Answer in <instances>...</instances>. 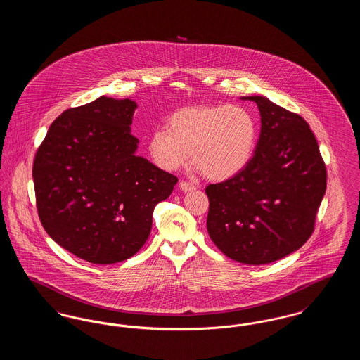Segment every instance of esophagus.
Wrapping results in <instances>:
<instances>
[{
	"instance_id": "obj_1",
	"label": "esophagus",
	"mask_w": 360,
	"mask_h": 360,
	"mask_svg": "<svg viewBox=\"0 0 360 360\" xmlns=\"http://www.w3.org/2000/svg\"><path fill=\"white\" fill-rule=\"evenodd\" d=\"M179 188H181L184 193H188V191H191V190H195V186L191 185V184H188V182L182 181V182H179Z\"/></svg>"
}]
</instances>
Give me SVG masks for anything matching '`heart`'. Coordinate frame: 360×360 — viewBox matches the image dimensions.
<instances>
[{"mask_svg":"<svg viewBox=\"0 0 360 360\" xmlns=\"http://www.w3.org/2000/svg\"><path fill=\"white\" fill-rule=\"evenodd\" d=\"M257 117L244 106L202 103L176 109L146 146L155 166L175 172L193 163L207 179L223 182L244 172L257 151Z\"/></svg>","mask_w":360,"mask_h":360,"instance_id":"heart-1","label":"heart"}]
</instances>
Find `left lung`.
I'll return each instance as SVG.
<instances>
[{"instance_id":"1","label":"left lung","mask_w":360,"mask_h":360,"mask_svg":"<svg viewBox=\"0 0 360 360\" xmlns=\"http://www.w3.org/2000/svg\"><path fill=\"white\" fill-rule=\"evenodd\" d=\"M260 135L250 166L209 185L206 226L217 248L239 263L267 264L301 248L314 229L326 170L308 122L263 96Z\"/></svg>"}]
</instances>
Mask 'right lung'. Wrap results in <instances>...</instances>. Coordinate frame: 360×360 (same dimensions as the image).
<instances>
[{
  "mask_svg": "<svg viewBox=\"0 0 360 360\" xmlns=\"http://www.w3.org/2000/svg\"><path fill=\"white\" fill-rule=\"evenodd\" d=\"M137 103L101 96L65 110L34 156L36 205L53 241L94 264L134 257L178 178L137 156Z\"/></svg>",
  "mask_w": 360,
  "mask_h": 360,
  "instance_id": "right-lung-1",
  "label": "right lung"
}]
</instances>
